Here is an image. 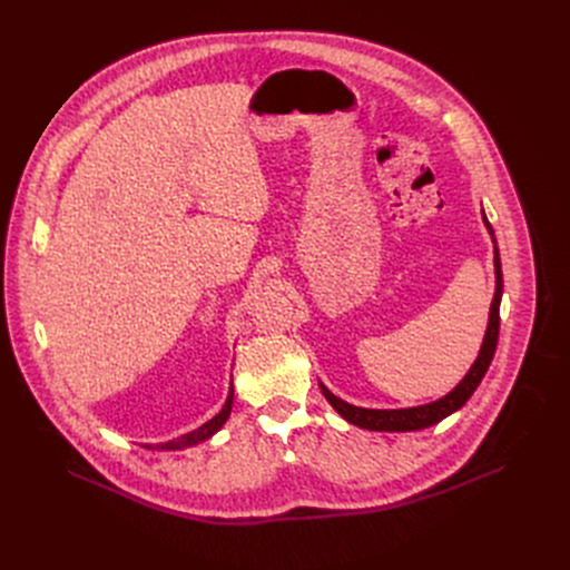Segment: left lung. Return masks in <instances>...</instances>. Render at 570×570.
I'll return each instance as SVG.
<instances>
[{"label":"left lung","instance_id":"left-lung-1","mask_svg":"<svg viewBox=\"0 0 570 570\" xmlns=\"http://www.w3.org/2000/svg\"><path fill=\"white\" fill-rule=\"evenodd\" d=\"M487 227H490V234L494 236L492 225L487 223ZM494 266H497V292H494V302H492V311H490V327H487L480 355H478L475 364L471 366V371L466 373L462 383H459L448 396H443L439 401L426 403V405H417V409H401V411L357 409V405H350V403L341 401L327 387L320 385L324 399H327L334 405L336 413L341 417H345L350 424H357V426L371 429V431H415V429H424V426L436 424L443 417H448L450 413L462 409V405L475 392V387L480 385L487 368H490V364L494 360V352H497V343H499V320H501L499 317V306H501V294H503V274H501L499 250H497V257H494Z\"/></svg>","mask_w":570,"mask_h":570}]
</instances>
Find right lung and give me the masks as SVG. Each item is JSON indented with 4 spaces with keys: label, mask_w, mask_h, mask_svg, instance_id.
<instances>
[{
    "label": "right lung",
    "mask_w": 570,
    "mask_h": 570,
    "mask_svg": "<svg viewBox=\"0 0 570 570\" xmlns=\"http://www.w3.org/2000/svg\"><path fill=\"white\" fill-rule=\"evenodd\" d=\"M232 401H234V390L229 392V396H227V401H225V405H223V411L215 415L213 420H208L206 424H202L199 429H195V431H189V433H185V436H180V439H176V441H169V443H161V445H157L159 450H180V448H189V445H197V443H202V441H206L208 436H213L215 431H218L225 422H227V417H229V413H232ZM146 448H150V445H146Z\"/></svg>",
    "instance_id": "add662e5"
}]
</instances>
